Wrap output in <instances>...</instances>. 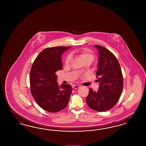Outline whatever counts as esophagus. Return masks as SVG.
<instances>
[{
    "mask_svg": "<svg viewBox=\"0 0 146 146\" xmlns=\"http://www.w3.org/2000/svg\"><path fill=\"white\" fill-rule=\"evenodd\" d=\"M80 87V86L79 85H73V89H78Z\"/></svg>",
    "mask_w": 146,
    "mask_h": 146,
    "instance_id": "1",
    "label": "esophagus"
}]
</instances>
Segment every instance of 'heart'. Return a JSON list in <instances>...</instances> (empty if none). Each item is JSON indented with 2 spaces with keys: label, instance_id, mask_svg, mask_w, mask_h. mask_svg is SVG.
<instances>
[{
  "label": "heart",
  "instance_id": "b5f03b06",
  "mask_svg": "<svg viewBox=\"0 0 146 146\" xmlns=\"http://www.w3.org/2000/svg\"><path fill=\"white\" fill-rule=\"evenodd\" d=\"M76 53L82 58L84 62H85L86 60H91L92 62H93L95 58L94 54L92 51H90L89 49H86L81 51H76ZM72 59V56L71 54H68L65 59V63L66 64H68L71 62Z\"/></svg>",
  "mask_w": 146,
  "mask_h": 146
}]
</instances>
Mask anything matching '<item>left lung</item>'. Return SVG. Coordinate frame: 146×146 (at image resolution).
<instances>
[{"mask_svg":"<svg viewBox=\"0 0 146 146\" xmlns=\"http://www.w3.org/2000/svg\"><path fill=\"white\" fill-rule=\"evenodd\" d=\"M99 53L96 73L99 88L97 92L89 89L86 102L94 110H109L118 102L123 88V77L119 62L109 50L95 45Z\"/></svg>","mask_w":146,"mask_h":146,"instance_id":"8db88e82","label":"left lung"}]
</instances>
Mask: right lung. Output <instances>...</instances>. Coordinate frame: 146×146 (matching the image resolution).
Segmentation results:
<instances>
[{
  "label": "right lung",
  "instance_id": "right-lung-1",
  "mask_svg": "<svg viewBox=\"0 0 146 146\" xmlns=\"http://www.w3.org/2000/svg\"><path fill=\"white\" fill-rule=\"evenodd\" d=\"M70 46L44 49L33 62L30 73L31 93L44 110L57 112L66 107L72 88L69 84L58 85L56 72L62 70V54Z\"/></svg>",
  "mask_w": 146,
  "mask_h": 146
}]
</instances>
